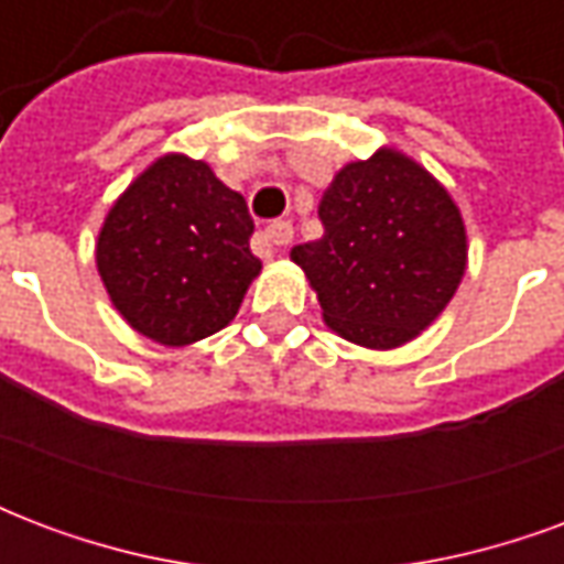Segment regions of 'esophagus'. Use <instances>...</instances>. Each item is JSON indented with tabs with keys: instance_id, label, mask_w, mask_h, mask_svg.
I'll return each instance as SVG.
<instances>
[{
	"instance_id": "1",
	"label": "esophagus",
	"mask_w": 564,
	"mask_h": 564,
	"mask_svg": "<svg viewBox=\"0 0 564 564\" xmlns=\"http://www.w3.org/2000/svg\"><path fill=\"white\" fill-rule=\"evenodd\" d=\"M262 238H265V241H269V245H274V247H286L290 241H293V223H290V220H274L271 226H265Z\"/></svg>"
}]
</instances>
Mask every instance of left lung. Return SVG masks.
Returning <instances> with one entry per match:
<instances>
[{
    "mask_svg": "<svg viewBox=\"0 0 564 564\" xmlns=\"http://www.w3.org/2000/svg\"><path fill=\"white\" fill-rule=\"evenodd\" d=\"M326 235L293 247L323 323L366 350H395L435 323L468 269L459 205L392 144L347 162L319 202Z\"/></svg>",
    "mask_w": 564,
    "mask_h": 564,
    "instance_id": "1",
    "label": "left lung"
}]
</instances>
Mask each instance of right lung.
Listing matches in <instances>:
<instances>
[{
    "instance_id": "add662e5",
    "label": "right lung",
    "mask_w": 564,
    "mask_h": 564,
    "mask_svg": "<svg viewBox=\"0 0 564 564\" xmlns=\"http://www.w3.org/2000/svg\"><path fill=\"white\" fill-rule=\"evenodd\" d=\"M247 202L205 160L162 153L115 198L96 238V269L132 329L186 347L226 329L257 281Z\"/></svg>"
}]
</instances>
